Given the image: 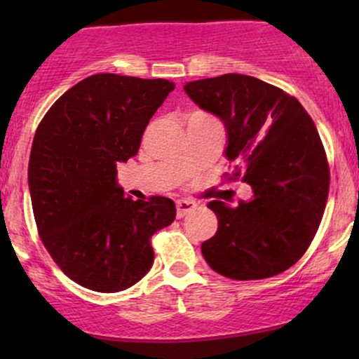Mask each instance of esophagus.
I'll list each match as a JSON object with an SVG mask.
<instances>
[{
  "label": "esophagus",
  "instance_id": "obj_1",
  "mask_svg": "<svg viewBox=\"0 0 359 359\" xmlns=\"http://www.w3.org/2000/svg\"><path fill=\"white\" fill-rule=\"evenodd\" d=\"M175 205H177V217H184L185 214H189L196 209V203H192V201H187V199H179Z\"/></svg>",
  "mask_w": 359,
  "mask_h": 359
}]
</instances>
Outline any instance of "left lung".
Listing matches in <instances>:
<instances>
[{"label": "left lung", "instance_id": "left-lung-1", "mask_svg": "<svg viewBox=\"0 0 359 359\" xmlns=\"http://www.w3.org/2000/svg\"><path fill=\"white\" fill-rule=\"evenodd\" d=\"M184 90L224 123L229 179L253 189L236 208L208 204L217 231L201 246L203 257L233 280L282 273L307 251L327 203L329 165L314 121L294 96L243 74L192 81Z\"/></svg>", "mask_w": 359, "mask_h": 359}]
</instances>
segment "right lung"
<instances>
[{
  "mask_svg": "<svg viewBox=\"0 0 359 359\" xmlns=\"http://www.w3.org/2000/svg\"><path fill=\"white\" fill-rule=\"evenodd\" d=\"M175 84L94 74L53 102L35 131L28 187L53 262L94 292L125 290L154 265L150 238L172 224L167 197H125L116 165L138 154L143 131Z\"/></svg>",
  "mask_w": 359,
  "mask_h": 359,
  "instance_id": "add662e5",
  "label": "right lung"
}]
</instances>
